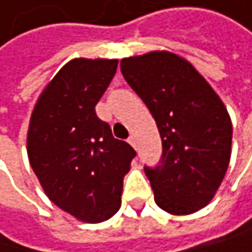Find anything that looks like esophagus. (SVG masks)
I'll list each match as a JSON object with an SVG mask.
<instances>
[{
	"instance_id": "obj_1",
	"label": "esophagus",
	"mask_w": 252,
	"mask_h": 252,
	"mask_svg": "<svg viewBox=\"0 0 252 252\" xmlns=\"http://www.w3.org/2000/svg\"><path fill=\"white\" fill-rule=\"evenodd\" d=\"M127 141H129V144H130L132 147H135V149H136V140H135V136H133V135H130V136H129V140H127Z\"/></svg>"
}]
</instances>
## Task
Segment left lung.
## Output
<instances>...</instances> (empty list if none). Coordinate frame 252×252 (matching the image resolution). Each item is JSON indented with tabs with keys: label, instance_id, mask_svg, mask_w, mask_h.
Returning a JSON list of instances; mask_svg holds the SVG:
<instances>
[{
	"label": "left lung",
	"instance_id": "left-lung-1",
	"mask_svg": "<svg viewBox=\"0 0 252 252\" xmlns=\"http://www.w3.org/2000/svg\"><path fill=\"white\" fill-rule=\"evenodd\" d=\"M120 69L160 133L159 165L144 168L156 204L171 215L198 212L230 163L233 125L224 102L189 61L170 51L123 58Z\"/></svg>",
	"mask_w": 252,
	"mask_h": 252
}]
</instances>
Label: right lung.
<instances>
[{"mask_svg":"<svg viewBox=\"0 0 252 252\" xmlns=\"http://www.w3.org/2000/svg\"><path fill=\"white\" fill-rule=\"evenodd\" d=\"M117 64L108 58L66 63L37 99L27 133L30 165L48 198L89 224L119 212L123 177L136 155L94 109Z\"/></svg>","mask_w":252,"mask_h":252,"instance_id":"add662e5","label":"right lung"}]
</instances>
